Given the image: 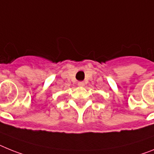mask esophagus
Wrapping results in <instances>:
<instances>
[{"label": "esophagus", "instance_id": "34e87169", "mask_svg": "<svg viewBox=\"0 0 154 154\" xmlns=\"http://www.w3.org/2000/svg\"><path fill=\"white\" fill-rule=\"evenodd\" d=\"M78 86L79 87H84L85 86V83L83 82V81H80V82H78Z\"/></svg>", "mask_w": 154, "mask_h": 154}]
</instances>
